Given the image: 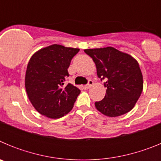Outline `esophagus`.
Listing matches in <instances>:
<instances>
[{
	"label": "esophagus",
	"mask_w": 161,
	"mask_h": 161,
	"mask_svg": "<svg viewBox=\"0 0 161 161\" xmlns=\"http://www.w3.org/2000/svg\"><path fill=\"white\" fill-rule=\"evenodd\" d=\"M93 85V80H89V83H88L87 85H85V89H89V88H90L91 86H92V85Z\"/></svg>",
	"instance_id": "34e87169"
}]
</instances>
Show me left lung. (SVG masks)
<instances>
[{"label":"left lung","instance_id":"obj_1","mask_svg":"<svg viewBox=\"0 0 161 161\" xmlns=\"http://www.w3.org/2000/svg\"><path fill=\"white\" fill-rule=\"evenodd\" d=\"M96 64L97 74L106 78L105 97L95 102L98 111L108 117L128 113L141 95L143 75L139 63L131 55L112 47L84 50Z\"/></svg>","mask_w":161,"mask_h":161}]
</instances>
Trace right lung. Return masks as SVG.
Wrapping results in <instances>:
<instances>
[{"label": "right lung", "instance_id": "1", "mask_svg": "<svg viewBox=\"0 0 161 161\" xmlns=\"http://www.w3.org/2000/svg\"><path fill=\"white\" fill-rule=\"evenodd\" d=\"M78 48L53 44L41 48L30 59L25 76V87L30 102L37 111L50 119H59L73 108L80 93L68 84V68Z\"/></svg>", "mask_w": 161, "mask_h": 161}]
</instances>
